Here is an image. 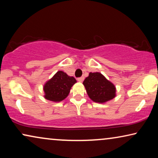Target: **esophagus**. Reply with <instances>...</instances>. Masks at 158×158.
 Returning a JSON list of instances; mask_svg holds the SVG:
<instances>
[{"instance_id": "34e87169", "label": "esophagus", "mask_w": 158, "mask_h": 158, "mask_svg": "<svg viewBox=\"0 0 158 158\" xmlns=\"http://www.w3.org/2000/svg\"><path fill=\"white\" fill-rule=\"evenodd\" d=\"M84 78H85V77H78V78H77V81L80 82V83H82V82L84 81Z\"/></svg>"}]
</instances>
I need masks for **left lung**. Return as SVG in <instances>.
Returning <instances> with one entry per match:
<instances>
[{
  "label": "left lung",
  "instance_id": "1",
  "mask_svg": "<svg viewBox=\"0 0 158 158\" xmlns=\"http://www.w3.org/2000/svg\"><path fill=\"white\" fill-rule=\"evenodd\" d=\"M88 96L94 102L104 103L116 97V87L101 73H90L83 81Z\"/></svg>",
  "mask_w": 158,
  "mask_h": 158
}]
</instances>
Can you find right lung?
I'll use <instances>...</instances> for the list:
<instances>
[{"label":"right lung","mask_w":158,"mask_h":158,"mask_svg":"<svg viewBox=\"0 0 158 158\" xmlns=\"http://www.w3.org/2000/svg\"><path fill=\"white\" fill-rule=\"evenodd\" d=\"M75 83L77 81L75 77L62 70L57 71L44 85V98L53 102H60L68 97Z\"/></svg>","instance_id":"1"}]
</instances>
